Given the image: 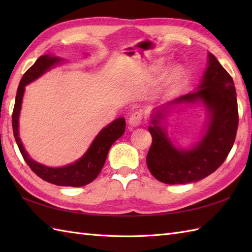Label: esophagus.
I'll return each instance as SVG.
<instances>
[{
  "instance_id": "34e87169",
  "label": "esophagus",
  "mask_w": 252,
  "mask_h": 252,
  "mask_svg": "<svg viewBox=\"0 0 252 252\" xmlns=\"http://www.w3.org/2000/svg\"><path fill=\"white\" fill-rule=\"evenodd\" d=\"M142 118L143 114L141 111H135L134 114H132L131 117L129 118V125L131 126H138L142 122Z\"/></svg>"
}]
</instances>
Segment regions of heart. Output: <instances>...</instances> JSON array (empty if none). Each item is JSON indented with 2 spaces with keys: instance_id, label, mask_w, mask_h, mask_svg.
<instances>
[{
  "instance_id": "1",
  "label": "heart",
  "mask_w": 252,
  "mask_h": 252,
  "mask_svg": "<svg viewBox=\"0 0 252 252\" xmlns=\"http://www.w3.org/2000/svg\"><path fill=\"white\" fill-rule=\"evenodd\" d=\"M162 66L159 65L157 67V70L159 69H161ZM184 74V68L183 66L181 65H173L171 66L167 72L164 74V78H163V87L164 88H168V87H172L173 84H175L178 81H180V79L183 77Z\"/></svg>"
}]
</instances>
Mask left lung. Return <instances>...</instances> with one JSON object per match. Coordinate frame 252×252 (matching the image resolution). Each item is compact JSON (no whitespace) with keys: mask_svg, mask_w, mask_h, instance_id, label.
<instances>
[{"mask_svg":"<svg viewBox=\"0 0 252 252\" xmlns=\"http://www.w3.org/2000/svg\"><path fill=\"white\" fill-rule=\"evenodd\" d=\"M190 105L203 106L207 120L200 140L182 148L169 137L166 119L172 111ZM151 123L148 131L153 143L146 163L154 178L171 185L207 178L224 162L236 136L238 109L232 77L217 57L208 53L207 68L197 88L154 108Z\"/></svg>","mask_w":252,"mask_h":252,"instance_id":"left-lung-1","label":"left lung"}]
</instances>
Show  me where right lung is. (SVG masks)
Here are the masks:
<instances>
[{"mask_svg":"<svg viewBox=\"0 0 252 252\" xmlns=\"http://www.w3.org/2000/svg\"><path fill=\"white\" fill-rule=\"evenodd\" d=\"M63 58L52 54L40 56L37 61L30 67L20 80L16 94L15 107L13 111V131L16 143L23 155L25 161L33 172L49 183L58 186H84L93 182L103 169L107 155L112 144L121 137L126 130V120L123 117L117 118L101 129L91 143L88 151L76 161L63 165V167H49L32 159L26 151L19 136V117L26 85L33 82L50 69L60 65Z\"/></svg>","mask_w":252,"mask_h":252,"instance_id":"add662e5","label":"right lung"}]
</instances>
